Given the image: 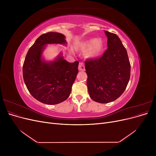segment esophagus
<instances>
[{"mask_svg":"<svg viewBox=\"0 0 156 156\" xmlns=\"http://www.w3.org/2000/svg\"><path fill=\"white\" fill-rule=\"evenodd\" d=\"M79 71H84L85 69V67H84V65L83 62H80L79 64Z\"/></svg>","mask_w":156,"mask_h":156,"instance_id":"34e87169","label":"esophagus"}]
</instances>
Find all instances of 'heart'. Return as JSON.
<instances>
[{
    "label": "heart",
    "mask_w": 156,
    "mask_h": 156,
    "mask_svg": "<svg viewBox=\"0 0 156 156\" xmlns=\"http://www.w3.org/2000/svg\"><path fill=\"white\" fill-rule=\"evenodd\" d=\"M104 41L100 38H90L80 44L82 49H88L86 55L89 58H96L100 56L104 48Z\"/></svg>",
    "instance_id": "heart-1"
}]
</instances>
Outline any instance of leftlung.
Here are the masks:
<instances>
[{"mask_svg":"<svg viewBox=\"0 0 156 156\" xmlns=\"http://www.w3.org/2000/svg\"><path fill=\"white\" fill-rule=\"evenodd\" d=\"M105 33L108 49L101 57L85 61L89 96L100 103L115 101L123 94L131 71L127 51L119 36L107 30Z\"/></svg>","mask_w":156,"mask_h":156,"instance_id":"left-lung-1","label":"left lung"}]
</instances>
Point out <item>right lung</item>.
Listing matches in <instances>:
<instances>
[{
    "label": "right lung",
    "instance_id": "right-lung-1",
    "mask_svg": "<svg viewBox=\"0 0 156 156\" xmlns=\"http://www.w3.org/2000/svg\"><path fill=\"white\" fill-rule=\"evenodd\" d=\"M64 34L48 32L35 41L26 55L23 76L26 87L36 100L55 105L67 100L78 73L79 62H67L60 53L53 61L47 62L43 52L48 44L66 45Z\"/></svg>",
    "mask_w": 156,
    "mask_h": 156
}]
</instances>
